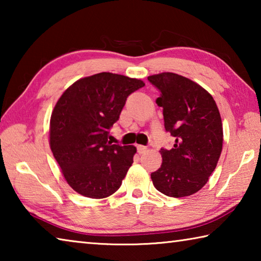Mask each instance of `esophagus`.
Here are the masks:
<instances>
[{"mask_svg": "<svg viewBox=\"0 0 261 261\" xmlns=\"http://www.w3.org/2000/svg\"><path fill=\"white\" fill-rule=\"evenodd\" d=\"M137 151L139 154H143L147 151V147L144 146V145H137Z\"/></svg>", "mask_w": 261, "mask_h": 261, "instance_id": "esophagus-1", "label": "esophagus"}]
</instances>
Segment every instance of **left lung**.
<instances>
[{"instance_id":"obj_1","label":"left lung","mask_w":261,"mask_h":261,"mask_svg":"<svg viewBox=\"0 0 261 261\" xmlns=\"http://www.w3.org/2000/svg\"><path fill=\"white\" fill-rule=\"evenodd\" d=\"M160 92L167 132L174 137L171 149L161 148L162 165L151 174L158 191L168 197L191 196L204 187L222 151V122L216 103L200 85L177 73L149 76Z\"/></svg>"}]
</instances>
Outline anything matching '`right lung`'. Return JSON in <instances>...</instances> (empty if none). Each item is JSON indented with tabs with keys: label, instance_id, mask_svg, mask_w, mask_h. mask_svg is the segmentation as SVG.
Masks as SVG:
<instances>
[{
	"label": "right lung",
	"instance_id": "obj_1",
	"mask_svg": "<svg viewBox=\"0 0 261 261\" xmlns=\"http://www.w3.org/2000/svg\"><path fill=\"white\" fill-rule=\"evenodd\" d=\"M139 79L100 72L73 83L50 117V148L64 178L88 198H106L120 189L134 162L136 147L108 141Z\"/></svg>",
	"mask_w": 261,
	"mask_h": 261
}]
</instances>
